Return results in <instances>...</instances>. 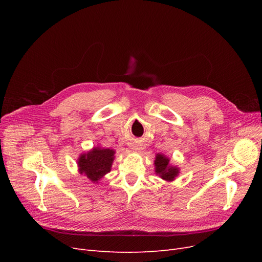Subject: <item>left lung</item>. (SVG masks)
<instances>
[{"mask_svg":"<svg viewBox=\"0 0 262 262\" xmlns=\"http://www.w3.org/2000/svg\"><path fill=\"white\" fill-rule=\"evenodd\" d=\"M154 165L156 175L166 181H172L178 176L179 168L176 167V166L170 165L169 158L163 154H156Z\"/></svg>","mask_w":262,"mask_h":262,"instance_id":"left-lung-1","label":"left lung"}]
</instances>
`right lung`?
I'll list each match as a JSON object with an SVG mask.
<instances>
[{
	"instance_id": "right-lung-1",
	"label": "right lung",
	"mask_w": 262,
	"mask_h": 262,
	"mask_svg": "<svg viewBox=\"0 0 262 262\" xmlns=\"http://www.w3.org/2000/svg\"><path fill=\"white\" fill-rule=\"evenodd\" d=\"M115 149L94 147L87 153L81 154L77 160L78 171L89 178L94 184L112 170L115 160Z\"/></svg>"
}]
</instances>
